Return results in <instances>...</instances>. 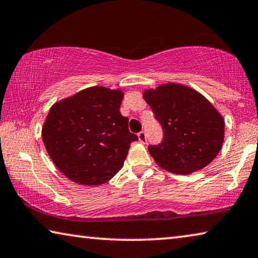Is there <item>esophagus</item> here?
Returning a JSON list of instances; mask_svg holds the SVG:
<instances>
[{
  "label": "esophagus",
  "mask_w": 258,
  "mask_h": 258,
  "mask_svg": "<svg viewBox=\"0 0 258 258\" xmlns=\"http://www.w3.org/2000/svg\"><path fill=\"white\" fill-rule=\"evenodd\" d=\"M138 137H139V141L142 142V144L147 142V133L145 132V131H141V132L138 134Z\"/></svg>",
  "instance_id": "esophagus-1"
}]
</instances>
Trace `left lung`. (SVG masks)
I'll return each instance as SVG.
<instances>
[{
	"label": "left lung",
	"mask_w": 258,
	"mask_h": 258,
	"mask_svg": "<svg viewBox=\"0 0 258 258\" xmlns=\"http://www.w3.org/2000/svg\"><path fill=\"white\" fill-rule=\"evenodd\" d=\"M144 97L163 130L158 145L148 150L170 172L188 174L215 159L224 140V120L209 101L194 89L177 84L146 91Z\"/></svg>",
	"instance_id": "left-lung-1"
}]
</instances>
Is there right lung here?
Here are the masks:
<instances>
[{
	"label": "right lung",
	"instance_id": "obj_1",
	"mask_svg": "<svg viewBox=\"0 0 258 258\" xmlns=\"http://www.w3.org/2000/svg\"><path fill=\"white\" fill-rule=\"evenodd\" d=\"M120 91L91 87L56 103L42 128L43 144L58 170L72 181L95 186L119 171L131 142L128 118L119 111Z\"/></svg>",
	"mask_w": 258,
	"mask_h": 258
}]
</instances>
